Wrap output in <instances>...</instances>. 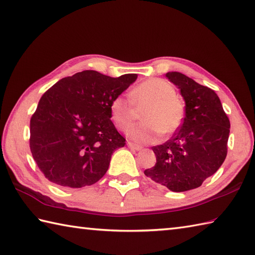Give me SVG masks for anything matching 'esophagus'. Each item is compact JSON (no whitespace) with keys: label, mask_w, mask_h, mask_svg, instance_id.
<instances>
[{"label":"esophagus","mask_w":255,"mask_h":255,"mask_svg":"<svg viewBox=\"0 0 255 255\" xmlns=\"http://www.w3.org/2000/svg\"><path fill=\"white\" fill-rule=\"evenodd\" d=\"M127 145H128V147L130 148L131 150H136V151H140V150H142V147H141V145L134 144V143H132V142H128V143H127Z\"/></svg>","instance_id":"34e87169"}]
</instances>
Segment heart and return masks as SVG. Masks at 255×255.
<instances>
[{"label": "heart", "mask_w": 255, "mask_h": 255, "mask_svg": "<svg viewBox=\"0 0 255 255\" xmlns=\"http://www.w3.org/2000/svg\"><path fill=\"white\" fill-rule=\"evenodd\" d=\"M130 100L122 95L113 99L110 105L111 117L116 126L125 130L142 111L143 122L128 129L127 136L140 143L153 142L161 132L170 134L181 126L185 114L183 102L176 91L164 79L152 78L143 81L130 91Z\"/></svg>", "instance_id": "heart-1"}]
</instances>
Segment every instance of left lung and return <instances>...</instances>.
Here are the masks:
<instances>
[{"label": "left lung", "instance_id": "8db88e82", "mask_svg": "<svg viewBox=\"0 0 255 255\" xmlns=\"http://www.w3.org/2000/svg\"><path fill=\"white\" fill-rule=\"evenodd\" d=\"M185 101V117L173 137L152 147L156 163L144 174L172 192L197 188L227 156L230 122L215 91L185 74L167 72Z\"/></svg>", "mask_w": 255, "mask_h": 255}]
</instances>
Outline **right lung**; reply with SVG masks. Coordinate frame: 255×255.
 I'll return each mask as SVG.
<instances>
[{
  "mask_svg": "<svg viewBox=\"0 0 255 255\" xmlns=\"http://www.w3.org/2000/svg\"><path fill=\"white\" fill-rule=\"evenodd\" d=\"M137 77L85 70L58 81L41 96L30 119L29 145L46 178L80 188L105 175L113 152L126 143L111 121V102Z\"/></svg>",
  "mask_w": 255,
  "mask_h": 255,
  "instance_id": "add662e5",
  "label": "right lung"
}]
</instances>
